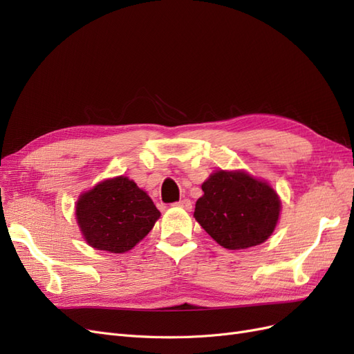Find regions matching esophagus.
Wrapping results in <instances>:
<instances>
[{
    "label": "esophagus",
    "instance_id": "esophagus-1",
    "mask_svg": "<svg viewBox=\"0 0 354 354\" xmlns=\"http://www.w3.org/2000/svg\"><path fill=\"white\" fill-rule=\"evenodd\" d=\"M174 205H176V207H180V208H185V209H187V211L192 209V202H190V199H187V198L176 202Z\"/></svg>",
    "mask_w": 354,
    "mask_h": 354
}]
</instances>
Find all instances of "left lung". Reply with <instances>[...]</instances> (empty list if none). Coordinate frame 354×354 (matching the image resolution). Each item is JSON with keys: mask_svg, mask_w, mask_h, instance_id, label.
I'll return each mask as SVG.
<instances>
[{"mask_svg": "<svg viewBox=\"0 0 354 354\" xmlns=\"http://www.w3.org/2000/svg\"><path fill=\"white\" fill-rule=\"evenodd\" d=\"M202 190L194 216L224 248H250L273 233L281 201L264 181L243 171H217L202 185Z\"/></svg>", "mask_w": 354, "mask_h": 354, "instance_id": "8db88e82", "label": "left lung"}]
</instances>
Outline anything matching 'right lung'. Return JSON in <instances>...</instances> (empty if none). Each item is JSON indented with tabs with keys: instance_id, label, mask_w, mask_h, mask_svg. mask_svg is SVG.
Here are the masks:
<instances>
[{
	"instance_id": "1",
	"label": "right lung",
	"mask_w": 354,
	"mask_h": 354,
	"mask_svg": "<svg viewBox=\"0 0 354 354\" xmlns=\"http://www.w3.org/2000/svg\"><path fill=\"white\" fill-rule=\"evenodd\" d=\"M160 212L133 180L116 177L81 195L77 220L93 248L125 252L152 230Z\"/></svg>"
}]
</instances>
